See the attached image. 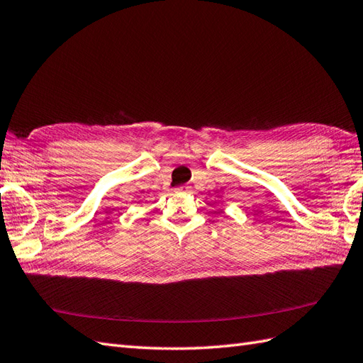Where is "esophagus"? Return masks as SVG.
Returning <instances> with one entry per match:
<instances>
[{"label": "esophagus", "mask_w": 363, "mask_h": 363, "mask_svg": "<svg viewBox=\"0 0 363 363\" xmlns=\"http://www.w3.org/2000/svg\"><path fill=\"white\" fill-rule=\"evenodd\" d=\"M181 190H187V187H182V189H181Z\"/></svg>", "instance_id": "1"}]
</instances>
